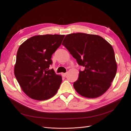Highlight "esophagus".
I'll list each match as a JSON object with an SVG mask.
<instances>
[{
    "label": "esophagus",
    "instance_id": "obj_1",
    "mask_svg": "<svg viewBox=\"0 0 131 131\" xmlns=\"http://www.w3.org/2000/svg\"><path fill=\"white\" fill-rule=\"evenodd\" d=\"M67 74V73H62V76H63V77H66Z\"/></svg>",
    "mask_w": 131,
    "mask_h": 131
}]
</instances>
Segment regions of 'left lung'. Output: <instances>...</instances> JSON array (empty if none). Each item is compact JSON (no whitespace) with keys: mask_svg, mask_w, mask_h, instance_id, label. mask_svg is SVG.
Segmentation results:
<instances>
[{"mask_svg":"<svg viewBox=\"0 0 131 131\" xmlns=\"http://www.w3.org/2000/svg\"><path fill=\"white\" fill-rule=\"evenodd\" d=\"M78 64L84 67L79 72L74 88L82 97L95 98L108 90L117 72L112 46L98 35L82 33L67 35L62 42Z\"/></svg>","mask_w":131,"mask_h":131,"instance_id":"left-lung-1","label":"left lung"}]
</instances>
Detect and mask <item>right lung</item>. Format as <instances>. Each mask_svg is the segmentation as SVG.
I'll return each mask as SVG.
<instances>
[{"mask_svg":"<svg viewBox=\"0 0 131 131\" xmlns=\"http://www.w3.org/2000/svg\"><path fill=\"white\" fill-rule=\"evenodd\" d=\"M64 35H35L19 46L14 74L22 90L34 100L45 101L53 97L62 78L53 69L52 54L61 45Z\"/></svg>","mask_w":131,"mask_h":131,"instance_id":"add662e5","label":"right lung"}]
</instances>
